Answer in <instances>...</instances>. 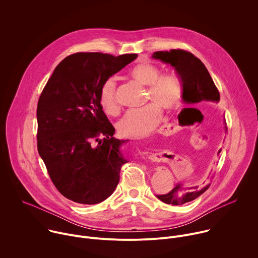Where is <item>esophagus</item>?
Instances as JSON below:
<instances>
[{
  "label": "esophagus",
  "mask_w": 258,
  "mask_h": 258,
  "mask_svg": "<svg viewBox=\"0 0 258 258\" xmlns=\"http://www.w3.org/2000/svg\"><path fill=\"white\" fill-rule=\"evenodd\" d=\"M165 130H166V125H162V126L160 127L159 132H162V131H165Z\"/></svg>",
  "instance_id": "34e87169"
}]
</instances>
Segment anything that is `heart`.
I'll return each mask as SVG.
<instances>
[{
    "label": "heart",
    "mask_w": 258,
    "mask_h": 258,
    "mask_svg": "<svg viewBox=\"0 0 258 258\" xmlns=\"http://www.w3.org/2000/svg\"><path fill=\"white\" fill-rule=\"evenodd\" d=\"M130 77L138 84L147 87L148 99L155 104H150L137 112H128L117 123L120 136L131 139H144L149 137L161 119L162 107L165 111H172L181 99V89L178 82L171 76H160L157 66L149 62L135 65L128 72ZM99 102L108 115H115L119 111L116 99V82L113 78L106 80L99 95Z\"/></svg>",
    "instance_id": "b5f03b06"
}]
</instances>
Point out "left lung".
Returning <instances> with one entry per match:
<instances>
[{
  "mask_svg": "<svg viewBox=\"0 0 258 258\" xmlns=\"http://www.w3.org/2000/svg\"><path fill=\"white\" fill-rule=\"evenodd\" d=\"M152 58L160 60L163 63L170 64L175 69L181 83V98L183 103L193 105L202 101H219V92L215 87L207 68L202 61L192 53L179 49L170 50L169 52L159 51L153 53ZM220 151L218 153H220ZM209 186L210 183L207 182L203 187L195 186L185 188L182 187L181 183H176L169 193L165 195H156V197L166 204L181 205L193 201L202 195Z\"/></svg>",
  "mask_w": 258,
  "mask_h": 258,
  "instance_id": "left-lung-1",
  "label": "left lung"
}]
</instances>
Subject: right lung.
<instances>
[{
	"label": "right lung",
	"instance_id": "add662e5",
	"mask_svg": "<svg viewBox=\"0 0 258 258\" xmlns=\"http://www.w3.org/2000/svg\"><path fill=\"white\" fill-rule=\"evenodd\" d=\"M138 57L77 53L55 68L38 103V150L57 190L81 204L111 195L127 162L99 102L103 83Z\"/></svg>",
	"mask_w": 258,
	"mask_h": 258
}]
</instances>
